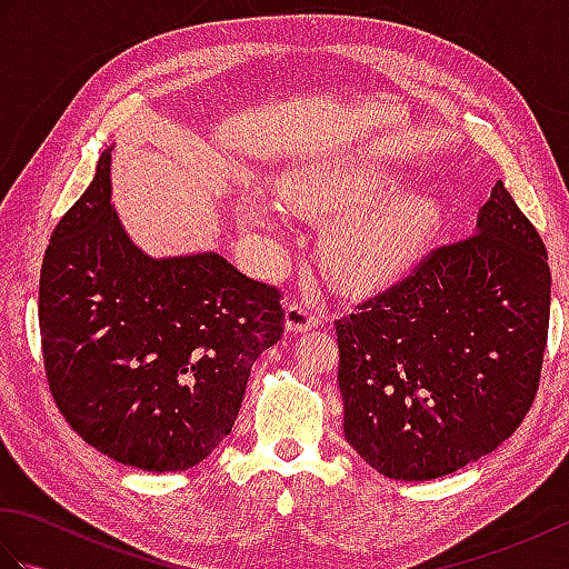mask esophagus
Returning a JSON list of instances; mask_svg holds the SVG:
<instances>
[{"label": "esophagus", "instance_id": "34e87169", "mask_svg": "<svg viewBox=\"0 0 569 569\" xmlns=\"http://www.w3.org/2000/svg\"><path fill=\"white\" fill-rule=\"evenodd\" d=\"M316 328V316H312V310L300 306V303H288L286 306V330L288 332H308Z\"/></svg>", "mask_w": 569, "mask_h": 569}]
</instances>
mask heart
I'll list each match as a JSON object with an SVG mask.
<instances>
[{
    "instance_id": "obj_1",
    "label": "heart",
    "mask_w": 569,
    "mask_h": 569,
    "mask_svg": "<svg viewBox=\"0 0 569 569\" xmlns=\"http://www.w3.org/2000/svg\"><path fill=\"white\" fill-rule=\"evenodd\" d=\"M398 178L369 161H337L300 171L283 183V198L312 217H340L325 234L328 273L347 291H373L413 269L442 224L440 202L410 192L389 198ZM241 222L266 232L283 229L273 198L249 190L239 200Z\"/></svg>"
}]
</instances>
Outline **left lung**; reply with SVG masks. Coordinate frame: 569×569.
Wrapping results in <instances>:
<instances>
[{"mask_svg":"<svg viewBox=\"0 0 569 569\" xmlns=\"http://www.w3.org/2000/svg\"><path fill=\"white\" fill-rule=\"evenodd\" d=\"M548 320L546 244L499 180L471 237L337 320L347 442L401 481L477 462L533 403Z\"/></svg>","mask_w":569,"mask_h":569,"instance_id":"1","label":"left lung"}]
</instances>
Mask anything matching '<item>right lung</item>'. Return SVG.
I'll use <instances>...</instances> for the list:
<instances>
[{"instance_id":"right-lung-1","label":"right lung","mask_w":569,"mask_h":569,"mask_svg":"<svg viewBox=\"0 0 569 569\" xmlns=\"http://www.w3.org/2000/svg\"><path fill=\"white\" fill-rule=\"evenodd\" d=\"M112 147L63 214L39 286L43 365L70 428L143 471H183L229 432L281 296L222 253L151 257L112 204Z\"/></svg>"}]
</instances>
